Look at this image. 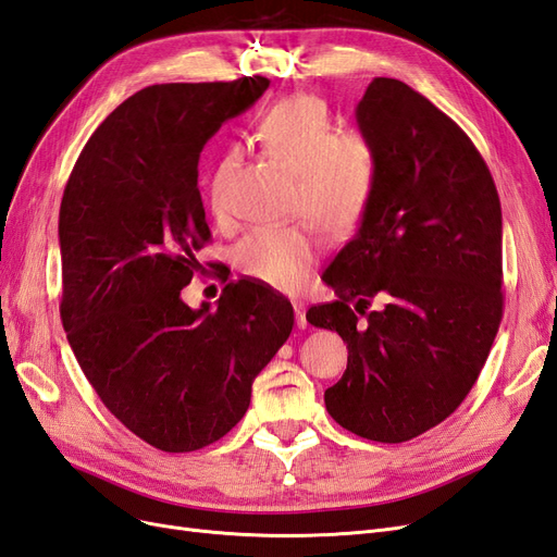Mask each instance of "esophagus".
<instances>
[{"instance_id": "34e87169", "label": "esophagus", "mask_w": 557, "mask_h": 557, "mask_svg": "<svg viewBox=\"0 0 557 557\" xmlns=\"http://www.w3.org/2000/svg\"><path fill=\"white\" fill-rule=\"evenodd\" d=\"M295 323H297V327L299 330H305L309 323H307V309H305V305H301V301H295Z\"/></svg>"}]
</instances>
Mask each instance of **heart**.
Listing matches in <instances>:
<instances>
[{
    "label": "heart",
    "mask_w": 557,
    "mask_h": 557,
    "mask_svg": "<svg viewBox=\"0 0 557 557\" xmlns=\"http://www.w3.org/2000/svg\"><path fill=\"white\" fill-rule=\"evenodd\" d=\"M252 141L267 158L295 176L290 211L309 215L315 225L339 237L356 225L379 183V148L360 129H336L325 99L295 95L281 99L252 125ZM242 164V148L218 158L209 178V209L218 223L232 218L230 183ZM320 256L315 230L307 223L262 225L234 248L242 272L278 290H295Z\"/></svg>",
    "instance_id": "obj_1"
}]
</instances>
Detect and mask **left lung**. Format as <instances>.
<instances>
[{
    "instance_id": "1",
    "label": "left lung",
    "mask_w": 557,
    "mask_h": 557,
    "mask_svg": "<svg viewBox=\"0 0 557 557\" xmlns=\"http://www.w3.org/2000/svg\"><path fill=\"white\" fill-rule=\"evenodd\" d=\"M358 125L379 148L362 223L323 281L336 299L307 311L339 332L344 376L325 391L348 432L401 444L440 425L476 383L502 320V207L458 123L397 78H374ZM386 305L367 312L371 299Z\"/></svg>"
}]
</instances>
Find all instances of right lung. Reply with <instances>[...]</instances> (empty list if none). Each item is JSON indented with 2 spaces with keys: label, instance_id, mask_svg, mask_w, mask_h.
Masks as SVG:
<instances>
[{
  "label": "right lung",
  "instance_id": "1",
  "mask_svg": "<svg viewBox=\"0 0 557 557\" xmlns=\"http://www.w3.org/2000/svg\"><path fill=\"white\" fill-rule=\"evenodd\" d=\"M267 88L244 76L139 90L95 129L62 195L66 339L104 407L164 453L205 448L237 425L293 332L290 301L262 283H227L215 311L181 297L211 239L201 148Z\"/></svg>",
  "mask_w": 557,
  "mask_h": 557
}]
</instances>
